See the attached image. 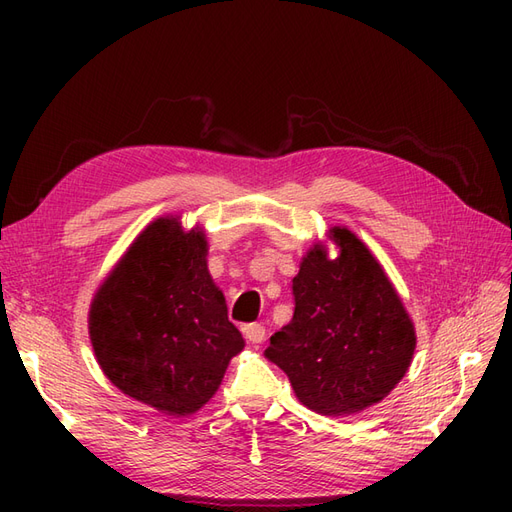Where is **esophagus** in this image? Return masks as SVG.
<instances>
[{
    "instance_id": "1",
    "label": "esophagus",
    "mask_w": 512,
    "mask_h": 512,
    "mask_svg": "<svg viewBox=\"0 0 512 512\" xmlns=\"http://www.w3.org/2000/svg\"><path fill=\"white\" fill-rule=\"evenodd\" d=\"M243 335H245L247 342L262 344V342H265V327H262V324H256V322L254 324H245Z\"/></svg>"
}]
</instances>
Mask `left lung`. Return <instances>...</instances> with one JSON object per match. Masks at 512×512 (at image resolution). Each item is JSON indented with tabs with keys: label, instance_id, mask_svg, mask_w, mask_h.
Returning <instances> with one entry per match:
<instances>
[{
	"label": "left lung",
	"instance_id": "obj_1",
	"mask_svg": "<svg viewBox=\"0 0 512 512\" xmlns=\"http://www.w3.org/2000/svg\"><path fill=\"white\" fill-rule=\"evenodd\" d=\"M331 258L316 241L292 280L294 316L265 356L288 376L301 404L324 416L376 406L410 369L416 331L404 301L369 247L333 226Z\"/></svg>",
	"mask_w": 512,
	"mask_h": 512
}]
</instances>
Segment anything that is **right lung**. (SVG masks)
I'll list each match as a JSON object with an SVG mask.
<instances>
[{
    "label": "right lung",
    "instance_id": "1",
    "mask_svg": "<svg viewBox=\"0 0 512 512\" xmlns=\"http://www.w3.org/2000/svg\"><path fill=\"white\" fill-rule=\"evenodd\" d=\"M205 230L164 215L141 230L89 307V339L117 389L166 416L198 412L245 342L207 267Z\"/></svg>",
    "mask_w": 512,
    "mask_h": 512
}]
</instances>
